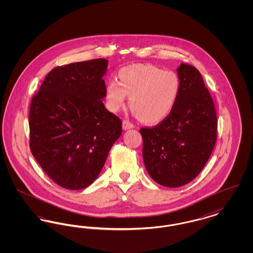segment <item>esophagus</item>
Listing matches in <instances>:
<instances>
[{"instance_id": "1", "label": "esophagus", "mask_w": 253, "mask_h": 253, "mask_svg": "<svg viewBox=\"0 0 253 253\" xmlns=\"http://www.w3.org/2000/svg\"><path fill=\"white\" fill-rule=\"evenodd\" d=\"M122 128H123V130L126 131V130L134 128V126H133V124L131 123L130 121H123V122H122Z\"/></svg>"}]
</instances>
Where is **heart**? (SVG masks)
Segmentation results:
<instances>
[{"mask_svg": "<svg viewBox=\"0 0 253 253\" xmlns=\"http://www.w3.org/2000/svg\"><path fill=\"white\" fill-rule=\"evenodd\" d=\"M119 82L106 85V106L110 112L121 110L130 96L132 114L145 123L164 121L174 107L180 92L176 73L164 71L153 64H133L121 68Z\"/></svg>", "mask_w": 253, "mask_h": 253, "instance_id": "b5f03b06", "label": "heart"}]
</instances>
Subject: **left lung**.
<instances>
[{
  "instance_id": "obj_1",
  "label": "left lung",
  "mask_w": 253,
  "mask_h": 253,
  "mask_svg": "<svg viewBox=\"0 0 253 253\" xmlns=\"http://www.w3.org/2000/svg\"><path fill=\"white\" fill-rule=\"evenodd\" d=\"M180 92L170 114L154 128H142V156L153 180L177 188L204 168L216 142V112L200 72L180 63Z\"/></svg>"
}]
</instances>
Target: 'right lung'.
<instances>
[{
	"label": "right lung",
	"instance_id": "add662e5",
	"mask_svg": "<svg viewBox=\"0 0 253 253\" xmlns=\"http://www.w3.org/2000/svg\"><path fill=\"white\" fill-rule=\"evenodd\" d=\"M107 62L96 59L54 68L31 101V153L67 190H83L96 180L122 132L121 120L102 102Z\"/></svg>",
	"mask_w": 253,
	"mask_h": 253
}]
</instances>
